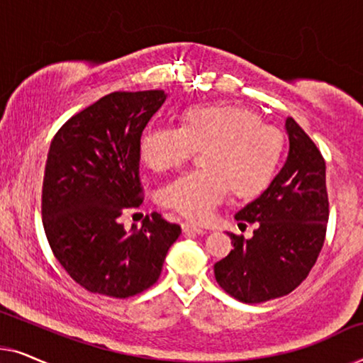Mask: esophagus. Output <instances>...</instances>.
Wrapping results in <instances>:
<instances>
[{"label": "esophagus", "instance_id": "obj_1", "mask_svg": "<svg viewBox=\"0 0 363 363\" xmlns=\"http://www.w3.org/2000/svg\"><path fill=\"white\" fill-rule=\"evenodd\" d=\"M182 226H183V231H185V233H195V235H206V231L203 230V228L191 225V223H188V221L183 223Z\"/></svg>", "mask_w": 363, "mask_h": 363}]
</instances>
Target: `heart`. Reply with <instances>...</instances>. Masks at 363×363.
Returning <instances> with one entry per match:
<instances>
[{
	"mask_svg": "<svg viewBox=\"0 0 363 363\" xmlns=\"http://www.w3.org/2000/svg\"><path fill=\"white\" fill-rule=\"evenodd\" d=\"M140 158L150 170H180L201 152V170L178 178L160 193V203L186 220L201 223L225 200L259 196L274 180L284 157L279 128L235 104L186 107L180 127L150 125L140 137Z\"/></svg>",
	"mask_w": 363,
	"mask_h": 363,
	"instance_id": "heart-1",
	"label": "heart"
}]
</instances>
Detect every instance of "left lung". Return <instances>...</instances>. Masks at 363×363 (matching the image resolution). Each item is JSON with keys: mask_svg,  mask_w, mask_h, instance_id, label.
Returning <instances> with one entry per match:
<instances>
[{"mask_svg": "<svg viewBox=\"0 0 363 363\" xmlns=\"http://www.w3.org/2000/svg\"><path fill=\"white\" fill-rule=\"evenodd\" d=\"M286 128V165L267 190L235 216L240 226H256L252 238L228 233L235 250L215 264L221 289L247 304L294 291L309 276L325 240L329 195L324 157L294 118H287Z\"/></svg>", "mask_w": 363, "mask_h": 363, "instance_id": "8db88e82", "label": "left lung"}]
</instances>
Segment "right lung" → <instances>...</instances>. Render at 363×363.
I'll use <instances>...</instances> for the list:
<instances>
[{"label":"right lung","instance_id":"obj_1","mask_svg":"<svg viewBox=\"0 0 363 363\" xmlns=\"http://www.w3.org/2000/svg\"><path fill=\"white\" fill-rule=\"evenodd\" d=\"M163 91L112 92L54 135L43 180L48 242L64 271L94 294L125 299L158 281L182 228L153 211L127 233L121 218L143 201L140 137Z\"/></svg>","mask_w":363,"mask_h":363}]
</instances>
